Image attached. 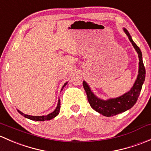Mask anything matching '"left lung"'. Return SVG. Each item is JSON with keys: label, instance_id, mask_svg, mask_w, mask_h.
I'll return each mask as SVG.
<instances>
[{"label": "left lung", "instance_id": "left-lung-1", "mask_svg": "<svg viewBox=\"0 0 151 151\" xmlns=\"http://www.w3.org/2000/svg\"><path fill=\"white\" fill-rule=\"evenodd\" d=\"M123 30L129 37V41L132 42V45L134 47L139 57V71L137 80L135 81L133 87L131 88L129 92L126 93L123 95L115 99H109L107 100H102L98 98L94 95L93 93L90 88L89 85L87 84L85 81H83V87L86 92L88 102L91 107L98 112L99 113L106 117H111L116 115L121 112H125L128 109H131L132 106L136 104L138 99L140 91L142 87L143 83L145 78V68L142 61V55L139 47L134 42L131 37L130 34L126 29L123 28Z\"/></svg>", "mask_w": 151, "mask_h": 151}]
</instances>
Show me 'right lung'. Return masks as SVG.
<instances>
[{"label":"right lung","instance_id":"1","mask_svg":"<svg viewBox=\"0 0 151 151\" xmlns=\"http://www.w3.org/2000/svg\"><path fill=\"white\" fill-rule=\"evenodd\" d=\"M67 83H66L64 85H63V86L62 87L61 90H63V88H64L65 86H66ZM60 99H59L58 102V105H57V107H56V109H55V110L53 111L52 112L48 114L47 115H42V116H32V115H25V114L22 113V112H20L19 110H17V111L19 112V114H21L22 115H23L25 118H28V119L32 120V121H50V120L52 119V118H54L55 117L57 116V115L59 114V112H60Z\"/></svg>","mask_w":151,"mask_h":151}]
</instances>
